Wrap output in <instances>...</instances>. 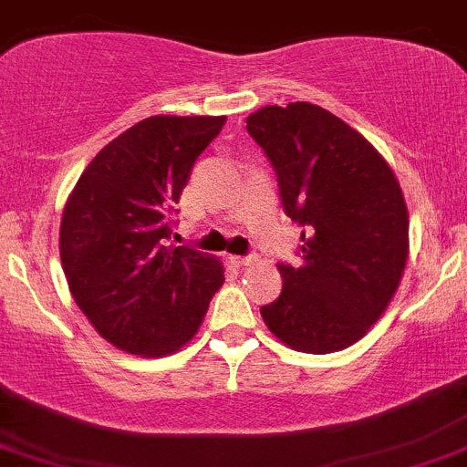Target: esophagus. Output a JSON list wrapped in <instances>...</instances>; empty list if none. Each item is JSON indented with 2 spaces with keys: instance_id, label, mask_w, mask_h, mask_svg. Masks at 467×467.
Masks as SVG:
<instances>
[{
  "instance_id": "obj_1",
  "label": "esophagus",
  "mask_w": 467,
  "mask_h": 467,
  "mask_svg": "<svg viewBox=\"0 0 467 467\" xmlns=\"http://www.w3.org/2000/svg\"><path fill=\"white\" fill-rule=\"evenodd\" d=\"M230 260V264H233V266H251L253 262H255V257H242V255H230L228 257Z\"/></svg>"
}]
</instances>
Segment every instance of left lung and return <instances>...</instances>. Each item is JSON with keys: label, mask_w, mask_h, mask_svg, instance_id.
I'll return each instance as SVG.
<instances>
[{"label": "left lung", "mask_w": 467, "mask_h": 467, "mask_svg": "<svg viewBox=\"0 0 467 467\" xmlns=\"http://www.w3.org/2000/svg\"><path fill=\"white\" fill-rule=\"evenodd\" d=\"M246 130L275 169L286 216L303 228V264H277L282 294L260 309L264 323L291 350H343L379 321L402 280V187L364 135L314 103L264 106Z\"/></svg>", "instance_id": "8db88e82"}]
</instances>
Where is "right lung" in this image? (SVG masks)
<instances>
[{
    "mask_svg": "<svg viewBox=\"0 0 467 467\" xmlns=\"http://www.w3.org/2000/svg\"><path fill=\"white\" fill-rule=\"evenodd\" d=\"M223 124L210 115L138 121L94 155L65 203L58 244L69 291L119 350L178 352L223 285L219 257L167 244L192 167Z\"/></svg>",
    "mask_w": 467,
    "mask_h": 467,
    "instance_id": "obj_1",
    "label": "right lung"
}]
</instances>
